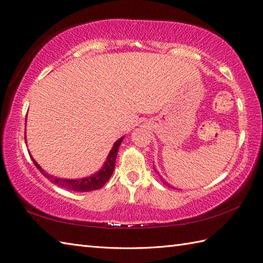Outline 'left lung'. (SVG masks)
Listing matches in <instances>:
<instances>
[{
  "instance_id": "left-lung-1",
  "label": "left lung",
  "mask_w": 263,
  "mask_h": 263,
  "mask_svg": "<svg viewBox=\"0 0 263 263\" xmlns=\"http://www.w3.org/2000/svg\"><path fill=\"white\" fill-rule=\"evenodd\" d=\"M161 181H163V183L165 184V185H166V186H168V187H172V185H170V184H168V183H167V182H165V181L163 180V178H161Z\"/></svg>"
}]
</instances>
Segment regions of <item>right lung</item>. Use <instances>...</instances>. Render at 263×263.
<instances>
[{
  "label": "right lung",
  "mask_w": 263,
  "mask_h": 263,
  "mask_svg": "<svg viewBox=\"0 0 263 263\" xmlns=\"http://www.w3.org/2000/svg\"><path fill=\"white\" fill-rule=\"evenodd\" d=\"M123 140V138H121L120 140H117L113 148H111L110 153L108 155L107 159H106V163L104 167L100 170L96 174L92 176H89L86 178H81V180H66V178H59V177H54L52 175H48L46 172H44L42 170V167L39 166L33 158L31 157L33 164L37 167V168L43 173V175L46 178H48L52 183L57 184V185L66 189V190H71V191H76V192H88V191H93V190H98L100 187H103L106 182L109 180V177L111 176L115 168V160H116V156H117V150L120 148V144ZM25 141H26V136H25Z\"/></svg>",
  "instance_id": "1"
}]
</instances>
